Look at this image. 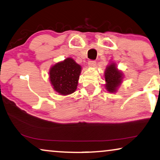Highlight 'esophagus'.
Wrapping results in <instances>:
<instances>
[{"instance_id":"34e87169","label":"esophagus","mask_w":160,"mask_h":160,"mask_svg":"<svg viewBox=\"0 0 160 160\" xmlns=\"http://www.w3.org/2000/svg\"><path fill=\"white\" fill-rule=\"evenodd\" d=\"M88 66L91 67L96 66V62H95V61H93V60L88 61Z\"/></svg>"}]
</instances>
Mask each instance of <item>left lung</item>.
<instances>
[{
    "label": "left lung",
    "mask_w": 160,
    "mask_h": 160,
    "mask_svg": "<svg viewBox=\"0 0 160 160\" xmlns=\"http://www.w3.org/2000/svg\"><path fill=\"white\" fill-rule=\"evenodd\" d=\"M104 78L106 89L109 93H115L122 82L123 75L122 72L118 70L114 63H111L105 69Z\"/></svg>",
    "instance_id": "obj_1"
}]
</instances>
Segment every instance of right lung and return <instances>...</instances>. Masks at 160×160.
I'll list each match as a JSON object with an SVG mask.
<instances>
[{
    "instance_id": "right-lung-1",
    "label": "right lung",
    "mask_w": 160,
    "mask_h": 160,
    "mask_svg": "<svg viewBox=\"0 0 160 160\" xmlns=\"http://www.w3.org/2000/svg\"><path fill=\"white\" fill-rule=\"evenodd\" d=\"M81 66L72 58H67L51 67L49 78L53 89L60 95L66 96L77 89Z\"/></svg>"
}]
</instances>
